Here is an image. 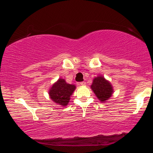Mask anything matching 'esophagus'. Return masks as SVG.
Listing matches in <instances>:
<instances>
[{
  "mask_svg": "<svg viewBox=\"0 0 153 153\" xmlns=\"http://www.w3.org/2000/svg\"><path fill=\"white\" fill-rule=\"evenodd\" d=\"M79 83V85H85V81H82V82H80V83Z\"/></svg>",
  "mask_w": 153,
  "mask_h": 153,
  "instance_id": "34e87169",
  "label": "esophagus"
}]
</instances>
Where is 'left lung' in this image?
Instances as JSON below:
<instances>
[{
    "mask_svg": "<svg viewBox=\"0 0 153 153\" xmlns=\"http://www.w3.org/2000/svg\"><path fill=\"white\" fill-rule=\"evenodd\" d=\"M91 89L101 102H105L114 93L112 85L102 76H98L93 79Z\"/></svg>",
    "mask_w": 153,
    "mask_h": 153,
    "instance_id": "8db88e82",
    "label": "left lung"
}]
</instances>
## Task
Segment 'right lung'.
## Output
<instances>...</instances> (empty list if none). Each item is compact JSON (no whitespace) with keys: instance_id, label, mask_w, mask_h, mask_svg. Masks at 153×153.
Here are the masks:
<instances>
[{"instance_id":"1","label":"right lung","mask_w":153,"mask_h":153,"mask_svg":"<svg viewBox=\"0 0 153 153\" xmlns=\"http://www.w3.org/2000/svg\"><path fill=\"white\" fill-rule=\"evenodd\" d=\"M75 88L74 85L69 84L65 79H59L50 88L49 95L55 103L65 106L68 105Z\"/></svg>"}]
</instances>
